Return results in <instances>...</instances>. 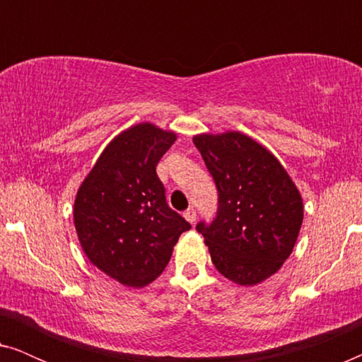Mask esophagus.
<instances>
[{"label": "esophagus", "instance_id": "1", "mask_svg": "<svg viewBox=\"0 0 362 362\" xmlns=\"http://www.w3.org/2000/svg\"><path fill=\"white\" fill-rule=\"evenodd\" d=\"M196 209L194 207H187V209L185 211V219L187 221V222H191V224H194L196 222Z\"/></svg>", "mask_w": 362, "mask_h": 362}]
</instances>
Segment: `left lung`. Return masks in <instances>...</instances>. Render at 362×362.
Masks as SVG:
<instances>
[{"label":"left lung","mask_w":362,"mask_h":362,"mask_svg":"<svg viewBox=\"0 0 362 362\" xmlns=\"http://www.w3.org/2000/svg\"><path fill=\"white\" fill-rule=\"evenodd\" d=\"M217 187V214L196 230L226 279L252 286L284 265L303 222V201L272 153L239 132L192 138Z\"/></svg>","instance_id":"8db88e82"}]
</instances>
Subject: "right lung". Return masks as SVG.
<instances>
[{"label":"right lung","mask_w":362,"mask_h":362,"mask_svg":"<svg viewBox=\"0 0 362 362\" xmlns=\"http://www.w3.org/2000/svg\"><path fill=\"white\" fill-rule=\"evenodd\" d=\"M176 140L138 123L110 141L78 187L74 224L88 260L125 286L161 275L191 224L166 202L156 165Z\"/></svg>","instance_id":"obj_1"}]
</instances>
